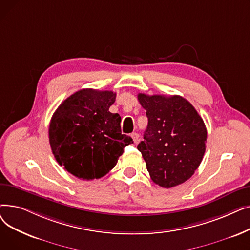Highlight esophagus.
Listing matches in <instances>:
<instances>
[{
	"label": "esophagus",
	"instance_id": "obj_1",
	"mask_svg": "<svg viewBox=\"0 0 250 250\" xmlns=\"http://www.w3.org/2000/svg\"><path fill=\"white\" fill-rule=\"evenodd\" d=\"M130 136H132V138H133V140H134V142H135V143H138V142H139L140 136H139V134H138V133H133V134L130 135Z\"/></svg>",
	"mask_w": 250,
	"mask_h": 250
}]
</instances>
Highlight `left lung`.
Instances as JSON below:
<instances>
[{
  "label": "left lung",
  "instance_id": "left-lung-1",
  "mask_svg": "<svg viewBox=\"0 0 250 250\" xmlns=\"http://www.w3.org/2000/svg\"><path fill=\"white\" fill-rule=\"evenodd\" d=\"M148 126L138 145L151 179L164 188L181 185L200 166L207 128L192 105L178 95L138 94Z\"/></svg>",
  "mask_w": 250,
  "mask_h": 250
}]
</instances>
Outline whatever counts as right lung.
Returning <instances> with one entry per match:
<instances>
[{
    "label": "right lung",
    "mask_w": 250,
    "mask_h": 250,
    "mask_svg": "<svg viewBox=\"0 0 250 250\" xmlns=\"http://www.w3.org/2000/svg\"><path fill=\"white\" fill-rule=\"evenodd\" d=\"M112 91L82 89L51 117L49 144L58 163L79 179H98L116 165L133 139L122 134V117L111 113Z\"/></svg>",
    "instance_id": "1"
}]
</instances>
